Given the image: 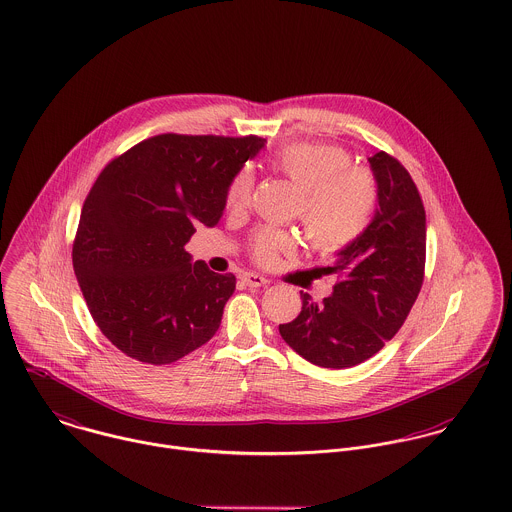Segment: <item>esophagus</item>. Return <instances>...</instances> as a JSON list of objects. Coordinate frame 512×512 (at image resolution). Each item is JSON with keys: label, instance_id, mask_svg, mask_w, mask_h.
<instances>
[{"label": "esophagus", "instance_id": "34e87169", "mask_svg": "<svg viewBox=\"0 0 512 512\" xmlns=\"http://www.w3.org/2000/svg\"><path fill=\"white\" fill-rule=\"evenodd\" d=\"M241 281H243L247 287H253V289H257V287H267V285H269V279H265V277H261V275H257V273H243V275H241Z\"/></svg>", "mask_w": 512, "mask_h": 512}]
</instances>
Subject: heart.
<instances>
[{"label":"heart","instance_id":"heart-1","mask_svg":"<svg viewBox=\"0 0 512 512\" xmlns=\"http://www.w3.org/2000/svg\"><path fill=\"white\" fill-rule=\"evenodd\" d=\"M269 168L295 184L297 215L312 249L334 253L354 243L370 225L378 205V182L364 166H352L344 148L295 142L269 158ZM253 188L249 170H239L227 184L225 207L243 209ZM249 257L263 267L295 251V239L277 227H257L247 239Z\"/></svg>","mask_w":512,"mask_h":512}]
</instances>
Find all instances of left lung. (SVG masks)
Instances as JSON below:
<instances>
[{"label":"left lung","mask_w":512,"mask_h":512,"mask_svg":"<svg viewBox=\"0 0 512 512\" xmlns=\"http://www.w3.org/2000/svg\"><path fill=\"white\" fill-rule=\"evenodd\" d=\"M370 160L378 209L368 229L320 275L336 279L332 295L279 324L283 340L320 368H352L384 348L408 318L425 275V207L402 162L388 152Z\"/></svg>","instance_id":"8db88e82"}]
</instances>
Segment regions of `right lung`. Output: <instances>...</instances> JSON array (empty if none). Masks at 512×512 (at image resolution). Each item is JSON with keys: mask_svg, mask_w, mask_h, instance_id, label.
Masks as SVG:
<instances>
[{"mask_svg": "<svg viewBox=\"0 0 512 512\" xmlns=\"http://www.w3.org/2000/svg\"><path fill=\"white\" fill-rule=\"evenodd\" d=\"M261 136L158 134L112 158L73 241V269L104 336L142 364H172L219 328L233 273L192 265L184 245L217 225L225 190Z\"/></svg>", "mask_w": 512, "mask_h": 512, "instance_id": "add662e5", "label": "right lung"}]
</instances>
